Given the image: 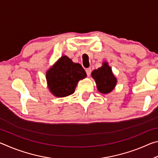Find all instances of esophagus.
Returning <instances> with one entry per match:
<instances>
[{"instance_id":"34e87169","label":"esophagus","mask_w":158,"mask_h":158,"mask_svg":"<svg viewBox=\"0 0 158 158\" xmlns=\"http://www.w3.org/2000/svg\"><path fill=\"white\" fill-rule=\"evenodd\" d=\"M91 68H87L86 69H85V73H86V74H87V76H90V74H91Z\"/></svg>"}]
</instances>
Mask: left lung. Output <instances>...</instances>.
Segmentation results:
<instances>
[{"instance_id":"obj_1","label":"left lung","mask_w":158,"mask_h":158,"mask_svg":"<svg viewBox=\"0 0 158 158\" xmlns=\"http://www.w3.org/2000/svg\"><path fill=\"white\" fill-rule=\"evenodd\" d=\"M92 77L95 79L98 90L102 93H110L116 84V77L106 63H104L101 68L93 70Z\"/></svg>"}]
</instances>
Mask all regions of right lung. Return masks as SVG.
I'll return each instance as SVG.
<instances>
[{
	"instance_id": "add662e5",
	"label": "right lung",
	"mask_w": 158,
	"mask_h": 158,
	"mask_svg": "<svg viewBox=\"0 0 158 158\" xmlns=\"http://www.w3.org/2000/svg\"><path fill=\"white\" fill-rule=\"evenodd\" d=\"M46 77L50 91L56 97H65L73 94L77 83L86 73L80 64L64 56L47 71Z\"/></svg>"
}]
</instances>
